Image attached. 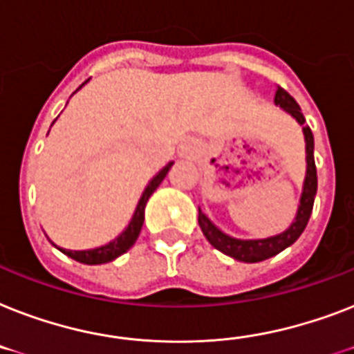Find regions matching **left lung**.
<instances>
[{
    "label": "left lung",
    "instance_id": "left-lung-1",
    "mask_svg": "<svg viewBox=\"0 0 354 354\" xmlns=\"http://www.w3.org/2000/svg\"><path fill=\"white\" fill-rule=\"evenodd\" d=\"M274 103L280 105L283 111H287L291 116L297 118V122L300 125H306V118L301 114L300 105L295 102V97L287 93L286 88H281L280 85L277 87L274 93ZM304 134H306V152H307V174L306 182H304V192H301L300 207H298L297 220L292 222V225L287 229L286 232H281L278 236L266 238V240H236L223 234L220 229L212 225L209 222V218L202 212V209H198V223L202 229L203 236L207 238V242L211 243L214 249L222 251L227 257L234 258V260L247 261V263H257V261L267 260V258L274 257L278 252H281L286 247L292 245L297 242L304 229H306L309 218L313 212V203H315V196H317V165H315V140H313L311 129L304 127Z\"/></svg>",
    "mask_w": 354,
    "mask_h": 354
}]
</instances>
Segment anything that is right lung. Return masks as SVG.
Masks as SVG:
<instances>
[{
    "instance_id": "1",
    "label": "right lung",
    "mask_w": 354,
    "mask_h": 354,
    "mask_svg": "<svg viewBox=\"0 0 354 354\" xmlns=\"http://www.w3.org/2000/svg\"><path fill=\"white\" fill-rule=\"evenodd\" d=\"M172 163H169L167 167H163L162 171L158 172L156 176L152 178V182L149 183L145 192L140 198V203L136 207V212L132 216L131 223L125 231L120 234V236L114 240V242L107 243V245L97 247V249H91V251H67V249H59L63 254H67L68 258L80 261V263H87V266H97V263H107L112 261L114 258L122 257L123 252H127L134 243H136L138 236H140V231H142L143 220H145V205H147V200L151 198V194L158 189V185L163 182V178L167 176L169 169H171Z\"/></svg>"
}]
</instances>
